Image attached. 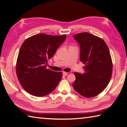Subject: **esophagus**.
<instances>
[{
    "label": "esophagus",
    "mask_w": 127,
    "mask_h": 127,
    "mask_svg": "<svg viewBox=\"0 0 127 127\" xmlns=\"http://www.w3.org/2000/svg\"><path fill=\"white\" fill-rule=\"evenodd\" d=\"M68 74V72H63V76H66V75H67Z\"/></svg>",
    "instance_id": "obj_1"
}]
</instances>
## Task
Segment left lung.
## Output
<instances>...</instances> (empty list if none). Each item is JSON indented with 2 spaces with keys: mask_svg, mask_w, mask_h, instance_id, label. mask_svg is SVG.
<instances>
[{
  "mask_svg": "<svg viewBox=\"0 0 127 127\" xmlns=\"http://www.w3.org/2000/svg\"><path fill=\"white\" fill-rule=\"evenodd\" d=\"M80 46V60L84 64L83 74L74 72L76 80L73 87L86 97L100 94L108 85L113 71L109 49L101 38L88 32L73 36Z\"/></svg>",
  "mask_w": 127,
  "mask_h": 127,
  "instance_id": "obj_1",
  "label": "left lung"
}]
</instances>
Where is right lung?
<instances>
[{
  "label": "right lung",
  "mask_w": 127,
  "mask_h": 127,
  "mask_svg": "<svg viewBox=\"0 0 127 127\" xmlns=\"http://www.w3.org/2000/svg\"><path fill=\"white\" fill-rule=\"evenodd\" d=\"M66 38V35L51 36L39 33L27 38L21 46L16 63V73L21 85L28 93L37 97L47 95L57 86L63 76L46 68Z\"/></svg>",
  "instance_id": "right-lung-1"
}]
</instances>
